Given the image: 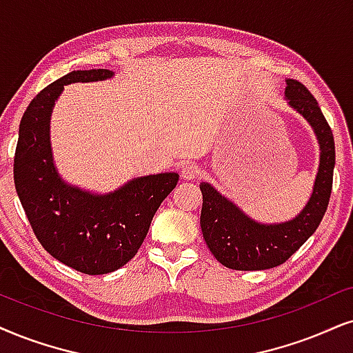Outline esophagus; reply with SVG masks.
<instances>
[{
    "instance_id": "obj_1",
    "label": "esophagus",
    "mask_w": 353,
    "mask_h": 353,
    "mask_svg": "<svg viewBox=\"0 0 353 353\" xmlns=\"http://www.w3.org/2000/svg\"><path fill=\"white\" fill-rule=\"evenodd\" d=\"M197 176H199V168L194 166V164H187V166L181 169V177L184 181H194Z\"/></svg>"
}]
</instances>
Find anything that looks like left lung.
<instances>
[{"instance_id": "obj_1", "label": "left lung", "mask_w": 353, "mask_h": 353, "mask_svg": "<svg viewBox=\"0 0 353 353\" xmlns=\"http://www.w3.org/2000/svg\"><path fill=\"white\" fill-rule=\"evenodd\" d=\"M288 105L313 128L319 145V166L313 192L295 218L282 223L254 220L208 182L203 195L200 228L210 251L220 264L233 270H267L283 264L314 233L327 210L332 190L336 146L318 101L296 79H285Z\"/></svg>"}]
</instances>
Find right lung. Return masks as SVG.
I'll return each instance as SVG.
<instances>
[{
  "instance_id": "1",
  "label": "right lung",
  "mask_w": 353,
  "mask_h": 353,
  "mask_svg": "<svg viewBox=\"0 0 353 353\" xmlns=\"http://www.w3.org/2000/svg\"><path fill=\"white\" fill-rule=\"evenodd\" d=\"M112 77L110 70H78L42 89L22 115L14 154L16 192L39 243L61 264L88 275L109 274L135 256L156 210L179 181L177 172L151 174L94 194L60 176L50 143L55 102L68 84Z\"/></svg>"
}]
</instances>
